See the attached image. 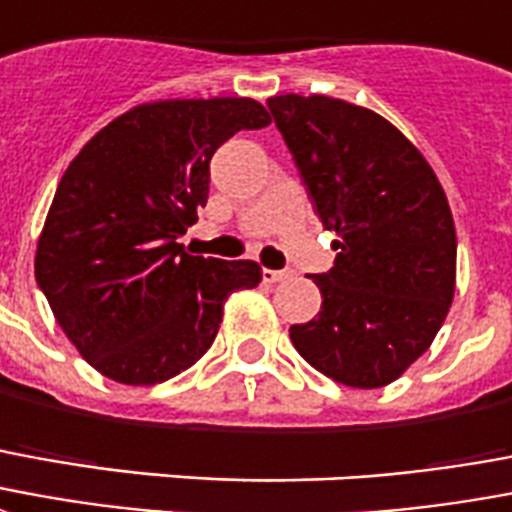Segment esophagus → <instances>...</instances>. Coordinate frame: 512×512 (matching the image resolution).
I'll return each instance as SVG.
<instances>
[{"instance_id": "obj_1", "label": "esophagus", "mask_w": 512, "mask_h": 512, "mask_svg": "<svg viewBox=\"0 0 512 512\" xmlns=\"http://www.w3.org/2000/svg\"><path fill=\"white\" fill-rule=\"evenodd\" d=\"M290 276H293V271H274V268H263V282H268V285L285 282V279H290Z\"/></svg>"}]
</instances>
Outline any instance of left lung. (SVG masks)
<instances>
[{
    "mask_svg": "<svg viewBox=\"0 0 512 512\" xmlns=\"http://www.w3.org/2000/svg\"><path fill=\"white\" fill-rule=\"evenodd\" d=\"M268 111L293 154L336 260L314 274L323 306L290 339L350 388H382L429 350L456 290V227L423 154L380 113L323 94Z\"/></svg>",
    "mask_w": 512,
    "mask_h": 512,
    "instance_id": "8db88e82",
    "label": "left lung"
}]
</instances>
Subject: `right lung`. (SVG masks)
Wrapping results in <instances>:
<instances>
[{
    "label": "right lung",
    "mask_w": 512,
    "mask_h": 512,
    "mask_svg": "<svg viewBox=\"0 0 512 512\" xmlns=\"http://www.w3.org/2000/svg\"><path fill=\"white\" fill-rule=\"evenodd\" d=\"M271 116L249 97L162 100L102 127L64 170L34 255L56 323L94 369L124 385L176 377L211 347L252 260L184 252L208 200V162Z\"/></svg>",
    "instance_id": "right-lung-1"
}]
</instances>
